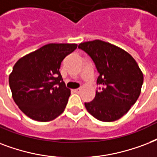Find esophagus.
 I'll list each match as a JSON object with an SVG mask.
<instances>
[{
	"label": "esophagus",
	"instance_id": "34e87169",
	"mask_svg": "<svg viewBox=\"0 0 157 157\" xmlns=\"http://www.w3.org/2000/svg\"><path fill=\"white\" fill-rule=\"evenodd\" d=\"M80 91H81V89H80V88H76V89H74V92H75V93H79Z\"/></svg>",
	"mask_w": 157,
	"mask_h": 157
}]
</instances>
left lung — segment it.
<instances>
[{
    "label": "left lung",
    "instance_id": "1",
    "mask_svg": "<svg viewBox=\"0 0 157 157\" xmlns=\"http://www.w3.org/2000/svg\"><path fill=\"white\" fill-rule=\"evenodd\" d=\"M78 47L93 59L100 74L97 82L102 86L85 107L103 122L119 120L140 95L143 75L138 63L124 50L101 40L81 42Z\"/></svg>",
    "mask_w": 157,
    "mask_h": 157
}]
</instances>
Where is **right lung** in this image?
Returning a JSON list of instances; mask_svg holds the SVG:
<instances>
[{
	"label": "right lung",
	"instance_id": "obj_1",
	"mask_svg": "<svg viewBox=\"0 0 157 157\" xmlns=\"http://www.w3.org/2000/svg\"><path fill=\"white\" fill-rule=\"evenodd\" d=\"M75 43H50L21 57L9 76L12 98L32 120L47 122L65 110L70 89L59 70L65 57L77 48Z\"/></svg>",
	"mask_w": 157,
	"mask_h": 157
}]
</instances>
